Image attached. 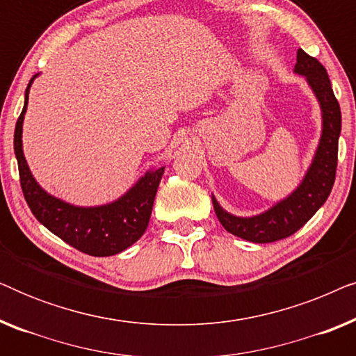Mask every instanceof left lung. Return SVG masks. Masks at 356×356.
Masks as SVG:
<instances>
[{
    "instance_id": "1",
    "label": "left lung",
    "mask_w": 356,
    "mask_h": 356,
    "mask_svg": "<svg viewBox=\"0 0 356 356\" xmlns=\"http://www.w3.org/2000/svg\"><path fill=\"white\" fill-rule=\"evenodd\" d=\"M295 72L306 77L323 111V134L303 181L289 197L254 217L232 216L223 211L212 196L213 211L223 228L232 235L252 243L279 241L298 232L325 202L335 181L342 115L327 71L316 58L300 48L296 53Z\"/></svg>"
}]
</instances>
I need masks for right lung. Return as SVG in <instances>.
Listing matches in <instances>:
<instances>
[{"label":"right lung","instance_id":"right-lung-1","mask_svg":"<svg viewBox=\"0 0 356 356\" xmlns=\"http://www.w3.org/2000/svg\"><path fill=\"white\" fill-rule=\"evenodd\" d=\"M35 77L37 74L29 82L22 113L14 131V152L27 206L43 227L77 251L97 257L118 254L144 235L165 167L147 172L124 196L105 206L77 207L50 196L32 177L22 152L24 115L29 104V89Z\"/></svg>","mask_w":356,"mask_h":356}]
</instances>
